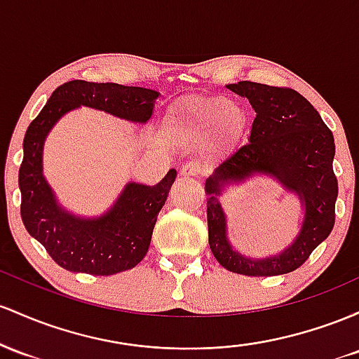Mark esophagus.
Returning a JSON list of instances; mask_svg holds the SVG:
<instances>
[{
  "label": "esophagus",
  "instance_id": "obj_1",
  "mask_svg": "<svg viewBox=\"0 0 359 359\" xmlns=\"http://www.w3.org/2000/svg\"><path fill=\"white\" fill-rule=\"evenodd\" d=\"M200 175V166L196 163H187L184 166L180 168V176H184V178H191V176Z\"/></svg>",
  "mask_w": 359,
  "mask_h": 359
}]
</instances>
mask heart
<instances>
[{
  "label": "heart",
  "instance_id": "heart-1",
  "mask_svg": "<svg viewBox=\"0 0 359 359\" xmlns=\"http://www.w3.org/2000/svg\"><path fill=\"white\" fill-rule=\"evenodd\" d=\"M248 116L243 108L233 107L227 98L210 96L184 104L178 114V137L184 142L201 144L212 137L220 151L231 149L243 139Z\"/></svg>",
  "mask_w": 359,
  "mask_h": 359
}]
</instances>
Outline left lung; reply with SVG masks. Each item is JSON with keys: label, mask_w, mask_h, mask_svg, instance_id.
<instances>
[{"label": "left lung", "mask_w": 359, "mask_h": 359, "mask_svg": "<svg viewBox=\"0 0 359 359\" xmlns=\"http://www.w3.org/2000/svg\"><path fill=\"white\" fill-rule=\"evenodd\" d=\"M229 90L245 96L255 108L249 144H245L205 181L208 244L225 269L245 276L285 275L300 268L313 249L327 239L336 220L337 178L332 161L334 135L307 98L292 88L239 81ZM266 174L295 192L306 208L299 236L280 255L252 260L233 250L219 203L225 184Z\"/></svg>", "instance_id": "1"}]
</instances>
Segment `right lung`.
Segmentation results:
<instances>
[{"mask_svg": "<svg viewBox=\"0 0 359 359\" xmlns=\"http://www.w3.org/2000/svg\"><path fill=\"white\" fill-rule=\"evenodd\" d=\"M158 96V91L147 88L74 79L60 84L28 126L18 172L22 220L28 233L67 271L108 276L137 266L147 255L156 220L175 183L176 169H169L154 187L128 183L104 215L83 219L60 207L43 178V140L60 116L78 107L146 123Z\"/></svg>", "mask_w": 359, "mask_h": 359, "instance_id": "add662e5", "label": "right lung"}]
</instances>
